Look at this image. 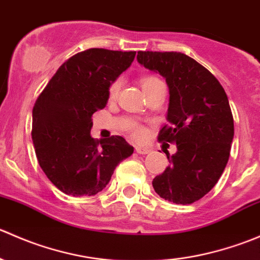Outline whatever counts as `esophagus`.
<instances>
[{
  "instance_id": "34e87169",
  "label": "esophagus",
  "mask_w": 260,
  "mask_h": 260,
  "mask_svg": "<svg viewBox=\"0 0 260 260\" xmlns=\"http://www.w3.org/2000/svg\"><path fill=\"white\" fill-rule=\"evenodd\" d=\"M136 152H137L138 154H147L151 152V149L148 148V147H143V146H137L136 147Z\"/></svg>"
}]
</instances>
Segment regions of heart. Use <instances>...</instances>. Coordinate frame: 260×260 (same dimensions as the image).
Masks as SVG:
<instances>
[{"label": "heart", "mask_w": 260, "mask_h": 260, "mask_svg": "<svg viewBox=\"0 0 260 260\" xmlns=\"http://www.w3.org/2000/svg\"><path fill=\"white\" fill-rule=\"evenodd\" d=\"M157 80H159L158 78L152 77V75H146V77H142L141 78V85H142V89L143 90H147V89H148L152 84L156 83ZM120 85H122V80H120L119 78L113 80L111 84H109V86H108L109 99H114L115 96L118 95V93H119V90H120ZM133 135H135L137 138H142L143 136H145V129L141 127H136L135 129H133Z\"/></svg>", "instance_id": "heart-1"}]
</instances>
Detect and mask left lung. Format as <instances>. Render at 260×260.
Returning <instances> with one entry per match:
<instances>
[{"label": "left lung", "mask_w": 260, "mask_h": 260, "mask_svg": "<svg viewBox=\"0 0 260 260\" xmlns=\"http://www.w3.org/2000/svg\"><path fill=\"white\" fill-rule=\"evenodd\" d=\"M137 60L159 73L170 89L169 124L159 142L176 143L170 166L152 181L165 200L187 205L216 185L230 156L234 119L219 80L192 57L174 51H138Z\"/></svg>", "instance_id": "1"}]
</instances>
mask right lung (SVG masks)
I'll return each instance as SVG.
<instances>
[{"instance_id": "obj_1", "label": "right lung", "mask_w": 260, "mask_h": 260, "mask_svg": "<svg viewBox=\"0 0 260 260\" xmlns=\"http://www.w3.org/2000/svg\"><path fill=\"white\" fill-rule=\"evenodd\" d=\"M136 51L88 49L69 57L36 99L35 153L48 179L70 196H93L111 180L133 147L120 136L94 140L91 117L108 101V86L132 64Z\"/></svg>"}]
</instances>
